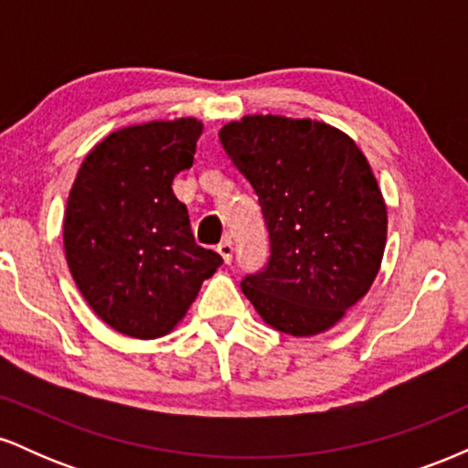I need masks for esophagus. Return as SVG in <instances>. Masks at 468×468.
<instances>
[{
  "label": "esophagus",
  "instance_id": "esophagus-1",
  "mask_svg": "<svg viewBox=\"0 0 468 468\" xmlns=\"http://www.w3.org/2000/svg\"><path fill=\"white\" fill-rule=\"evenodd\" d=\"M218 252H219V255H222L224 264H230V261H233V241H230V239L219 241Z\"/></svg>",
  "mask_w": 468,
  "mask_h": 468
}]
</instances>
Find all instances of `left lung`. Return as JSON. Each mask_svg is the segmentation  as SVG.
<instances>
[{
	"label": "left lung",
	"instance_id": "8db88e82",
	"mask_svg": "<svg viewBox=\"0 0 468 468\" xmlns=\"http://www.w3.org/2000/svg\"><path fill=\"white\" fill-rule=\"evenodd\" d=\"M219 143L257 193L271 239L241 292L283 335L325 332L367 294L383 260L388 208L367 158L310 118L244 116Z\"/></svg>",
	"mask_w": 468,
	"mask_h": 468
}]
</instances>
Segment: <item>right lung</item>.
Here are the masks:
<instances>
[{
  "instance_id": "add662e5",
  "label": "right lung",
  "mask_w": 468,
  "mask_h": 468,
  "mask_svg": "<svg viewBox=\"0 0 468 468\" xmlns=\"http://www.w3.org/2000/svg\"><path fill=\"white\" fill-rule=\"evenodd\" d=\"M196 118L122 127L85 155L69 189L63 246L74 282L107 325L133 338L171 332L222 264L196 244L171 182L189 169Z\"/></svg>"
}]
</instances>
